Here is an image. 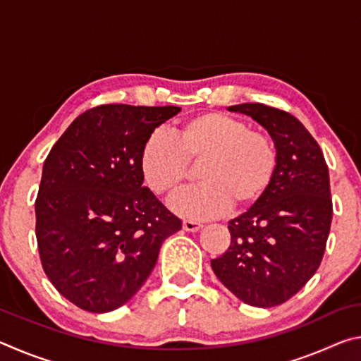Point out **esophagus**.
<instances>
[{"instance_id":"1","label":"esophagus","mask_w":361,"mask_h":361,"mask_svg":"<svg viewBox=\"0 0 361 361\" xmlns=\"http://www.w3.org/2000/svg\"><path fill=\"white\" fill-rule=\"evenodd\" d=\"M200 228H202V224L192 221V219H185V221H183V229L188 232H197Z\"/></svg>"}]
</instances>
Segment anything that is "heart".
Instances as JSON below:
<instances>
[{
	"instance_id": "obj_1",
	"label": "heart",
	"mask_w": 361,
	"mask_h": 361,
	"mask_svg": "<svg viewBox=\"0 0 361 361\" xmlns=\"http://www.w3.org/2000/svg\"><path fill=\"white\" fill-rule=\"evenodd\" d=\"M202 185L172 200L183 216L207 219L226 210H245L264 197L279 167V151L264 132L224 113H200L173 129V138L152 132L140 154L146 185L157 195L172 197L197 167Z\"/></svg>"
}]
</instances>
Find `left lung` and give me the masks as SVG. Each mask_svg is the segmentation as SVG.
Masks as SVG:
<instances>
[{"mask_svg":"<svg viewBox=\"0 0 361 361\" xmlns=\"http://www.w3.org/2000/svg\"><path fill=\"white\" fill-rule=\"evenodd\" d=\"M259 122L279 151L272 186L229 221L231 245L212 259L226 288L255 307L283 304L309 282L326 248L333 218L328 166L295 116L262 103L229 106Z\"/></svg>","mask_w":361,"mask_h":361,"instance_id":"8db88e82","label":"left lung"}]
</instances>
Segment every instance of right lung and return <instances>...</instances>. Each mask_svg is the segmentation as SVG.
<instances>
[{
    "mask_svg": "<svg viewBox=\"0 0 361 361\" xmlns=\"http://www.w3.org/2000/svg\"><path fill=\"white\" fill-rule=\"evenodd\" d=\"M178 106L100 105L71 122L49 152L35 202L42 269L87 312L121 307L149 277L159 250L181 229L148 188L142 148Z\"/></svg>",
    "mask_w": 361,
    "mask_h": 361,
    "instance_id": "obj_1",
    "label": "right lung"
}]
</instances>
